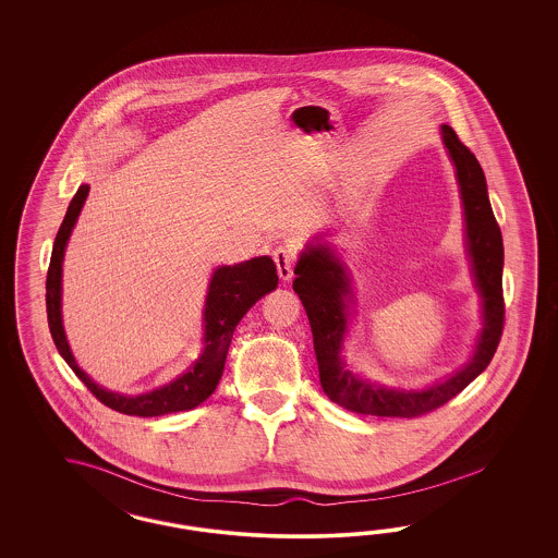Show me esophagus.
Here are the masks:
<instances>
[{"label":"esophagus","instance_id":"1","mask_svg":"<svg viewBox=\"0 0 558 558\" xmlns=\"http://www.w3.org/2000/svg\"><path fill=\"white\" fill-rule=\"evenodd\" d=\"M271 257H274V264H276L278 276H280L282 280H290V278L294 276L296 252H294L292 247H288V245H280V247H276V250H274Z\"/></svg>","mask_w":558,"mask_h":558}]
</instances>
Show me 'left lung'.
I'll return each instance as SVG.
<instances>
[{"instance_id":"8db88e82","label":"left lung","mask_w":558,"mask_h":558,"mask_svg":"<svg viewBox=\"0 0 558 558\" xmlns=\"http://www.w3.org/2000/svg\"><path fill=\"white\" fill-rule=\"evenodd\" d=\"M444 145L457 166L466 217V245L473 262L474 280L483 296V331L473 360L427 390H390L376 387L343 368L339 357L343 333L348 329V294L350 284L343 266L329 247H308L296 268L294 292L303 303L313 331L319 378L325 395L339 407L360 415L376 417H420L454 399L474 378L489 366L504 333V239L490 208L487 182L471 149L458 138L454 129L441 126Z\"/></svg>"}]
</instances>
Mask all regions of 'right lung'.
Masks as SVG:
<instances>
[{
	"mask_svg": "<svg viewBox=\"0 0 558 558\" xmlns=\"http://www.w3.org/2000/svg\"><path fill=\"white\" fill-rule=\"evenodd\" d=\"M89 186H80L73 201L69 203L68 215L59 227L52 245L51 264L47 271V317L51 329L52 341L59 354L65 357L71 371L84 383L87 390L106 407L124 413V415H138V417H157L178 411H187L204 403L219 385L220 376L225 371L227 350L233 338L236 323L259 301L264 294L278 284V274L270 257H254L250 262L236 266H222L213 274L206 306H204V352L196 364L169 383L161 389L151 390L147 395L126 397L119 392L98 387L85 374L75 357L69 350L63 323H61V262L65 254L71 229L82 213Z\"/></svg>",
	"mask_w": 558,
	"mask_h": 558,
	"instance_id": "1",
	"label": "right lung"
}]
</instances>
